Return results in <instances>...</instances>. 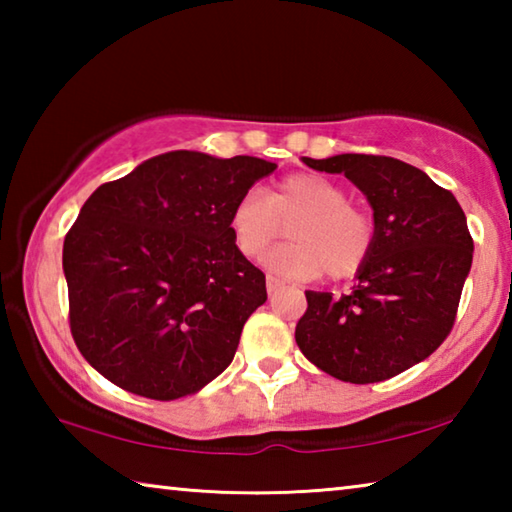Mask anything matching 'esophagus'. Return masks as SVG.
Segmentation results:
<instances>
[{
  "mask_svg": "<svg viewBox=\"0 0 512 512\" xmlns=\"http://www.w3.org/2000/svg\"><path fill=\"white\" fill-rule=\"evenodd\" d=\"M277 289H282V282L277 280V277L268 275V277H266V291H268V296H273V293H275Z\"/></svg>",
  "mask_w": 512,
  "mask_h": 512,
  "instance_id": "34e87169",
  "label": "esophagus"
}]
</instances>
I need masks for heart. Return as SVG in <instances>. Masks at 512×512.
Here are the masks:
<instances>
[{"instance_id":"1","label":"heart","mask_w":512,"mask_h":512,"mask_svg":"<svg viewBox=\"0 0 512 512\" xmlns=\"http://www.w3.org/2000/svg\"><path fill=\"white\" fill-rule=\"evenodd\" d=\"M230 228L237 250L248 259L262 257L289 228V244L271 250L264 264L291 280L354 275L368 262L377 235L372 216L350 203L343 185L320 173H293L268 196L244 194L232 210Z\"/></svg>"}]
</instances>
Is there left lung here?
Masks as SVG:
<instances>
[{
  "mask_svg": "<svg viewBox=\"0 0 512 512\" xmlns=\"http://www.w3.org/2000/svg\"><path fill=\"white\" fill-rule=\"evenodd\" d=\"M343 173L375 210V246L350 293L305 291L296 325L302 354L350 384L391 379L429 357L452 332L474 241L449 189L386 155L302 158Z\"/></svg>",
  "mask_w": 512,
  "mask_h": 512,
  "instance_id": "1",
  "label": "left lung"
}]
</instances>
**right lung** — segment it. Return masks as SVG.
Returning a JSON list of instances; mask_svg holds the SVG:
<instances>
[{
  "instance_id": "obj_1",
  "label": "right lung",
  "mask_w": 512,
  "mask_h": 512,
  "mask_svg": "<svg viewBox=\"0 0 512 512\" xmlns=\"http://www.w3.org/2000/svg\"><path fill=\"white\" fill-rule=\"evenodd\" d=\"M277 164L171 151L103 183L65 235L69 329L90 366L149 400L201 391L266 302L230 216Z\"/></svg>"
}]
</instances>
